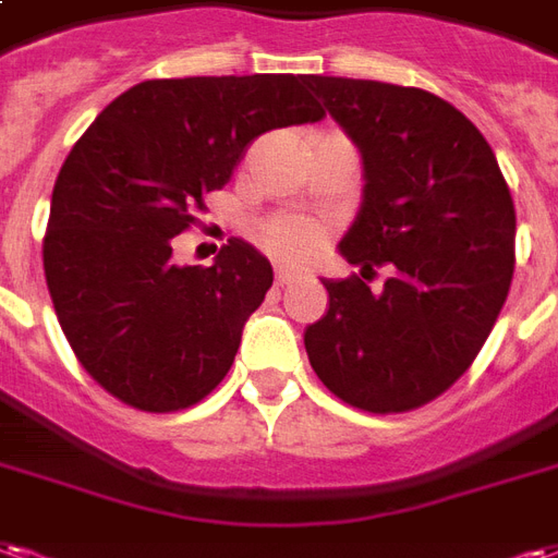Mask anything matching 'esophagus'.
<instances>
[{
  "label": "esophagus",
  "mask_w": 558,
  "mask_h": 558,
  "mask_svg": "<svg viewBox=\"0 0 558 558\" xmlns=\"http://www.w3.org/2000/svg\"><path fill=\"white\" fill-rule=\"evenodd\" d=\"M295 280H301V271H295V268H287V266L275 268V283H278V287H290V283H295Z\"/></svg>",
  "instance_id": "esophagus-1"
}]
</instances>
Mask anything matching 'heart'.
Returning <instances> with one entry per match:
<instances>
[{
	"label": "heart",
	"mask_w": 558,
	"mask_h": 558,
	"mask_svg": "<svg viewBox=\"0 0 558 558\" xmlns=\"http://www.w3.org/2000/svg\"><path fill=\"white\" fill-rule=\"evenodd\" d=\"M263 242L271 254L287 259H307L319 245V230L311 221L299 218H278L263 230Z\"/></svg>",
	"instance_id": "heart-1"
}]
</instances>
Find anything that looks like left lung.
<instances>
[{
  "label": "left lung",
  "mask_w": 558,
  "mask_h": 558,
  "mask_svg": "<svg viewBox=\"0 0 558 558\" xmlns=\"http://www.w3.org/2000/svg\"><path fill=\"white\" fill-rule=\"evenodd\" d=\"M363 159L340 254L384 290L322 278L328 313L304 349L322 384L373 414L432 402L488 340L514 271V204L482 132L447 100L390 82L307 76Z\"/></svg>",
  "instance_id": "1"
}]
</instances>
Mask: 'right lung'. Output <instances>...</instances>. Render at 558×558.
Instances as JSON below:
<instances>
[{"instance_id":"obj_1","label":"right lung","mask_w":558,"mask_h":558,"mask_svg":"<svg viewBox=\"0 0 558 558\" xmlns=\"http://www.w3.org/2000/svg\"><path fill=\"white\" fill-rule=\"evenodd\" d=\"M322 118L292 73L150 80L73 144L52 189L44 271L70 349L111 396L165 414L216 390L271 263L230 239L213 266H180L171 242L257 135Z\"/></svg>"}]
</instances>
